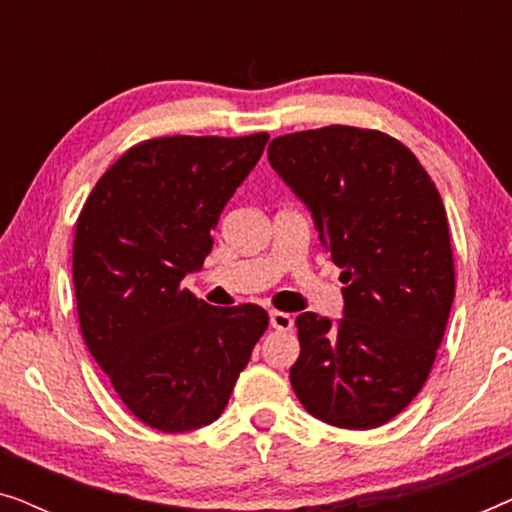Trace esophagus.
I'll list each match as a JSON object with an SVG mask.
<instances>
[{"mask_svg":"<svg viewBox=\"0 0 512 512\" xmlns=\"http://www.w3.org/2000/svg\"><path fill=\"white\" fill-rule=\"evenodd\" d=\"M270 326L275 328V331H291L293 328V317L286 312H270Z\"/></svg>","mask_w":512,"mask_h":512,"instance_id":"esophagus-1","label":"esophagus"}]
</instances>
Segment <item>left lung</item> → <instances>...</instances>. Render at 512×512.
<instances>
[{
    "instance_id": "8db88e82",
    "label": "left lung",
    "mask_w": 512,
    "mask_h": 512,
    "mask_svg": "<svg viewBox=\"0 0 512 512\" xmlns=\"http://www.w3.org/2000/svg\"><path fill=\"white\" fill-rule=\"evenodd\" d=\"M270 165L312 212L342 268L345 317L298 314L291 387L340 429L387 424L422 391L454 300L445 205L408 146L326 125L272 139Z\"/></svg>"
}]
</instances>
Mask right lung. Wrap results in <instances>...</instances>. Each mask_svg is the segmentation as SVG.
Masks as SVG:
<instances>
[{
    "label": "right lung",
    "mask_w": 512,
    "mask_h": 512,
    "mask_svg": "<svg viewBox=\"0 0 512 512\" xmlns=\"http://www.w3.org/2000/svg\"><path fill=\"white\" fill-rule=\"evenodd\" d=\"M268 139H146L102 174L76 219L81 335L151 429L184 433L219 419L268 328L263 307H212L181 286L205 263L223 207Z\"/></svg>",
    "instance_id": "1"
}]
</instances>
